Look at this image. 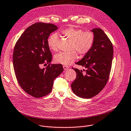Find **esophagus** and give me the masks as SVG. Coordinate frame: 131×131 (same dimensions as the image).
Masks as SVG:
<instances>
[{
	"mask_svg": "<svg viewBox=\"0 0 131 131\" xmlns=\"http://www.w3.org/2000/svg\"><path fill=\"white\" fill-rule=\"evenodd\" d=\"M63 68H64V69L65 70H66L69 68V67L67 66H66V65H63Z\"/></svg>",
	"mask_w": 131,
	"mask_h": 131,
	"instance_id": "34e87169",
	"label": "esophagus"
}]
</instances>
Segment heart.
Segmentation results:
<instances>
[{
	"label": "heart",
	"mask_w": 131,
	"mask_h": 131,
	"mask_svg": "<svg viewBox=\"0 0 131 131\" xmlns=\"http://www.w3.org/2000/svg\"><path fill=\"white\" fill-rule=\"evenodd\" d=\"M61 33L67 39L72 42L71 50H74L81 55L87 53L92 48L95 40L94 33L91 31H84L80 28L72 27L62 30ZM58 36L56 33L51 34L48 38L47 45L53 51L58 50ZM70 52H60L54 55V61L56 63L65 65L72 64L77 58L75 51Z\"/></svg>",
	"instance_id": "obj_1"
}]
</instances>
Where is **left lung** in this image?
Returning a JSON list of instances; mask_svg holds the SVG:
<instances>
[{
  "label": "left lung",
  "mask_w": 131,
  "mask_h": 131,
  "mask_svg": "<svg viewBox=\"0 0 131 131\" xmlns=\"http://www.w3.org/2000/svg\"><path fill=\"white\" fill-rule=\"evenodd\" d=\"M95 36L93 45L83 58L75 64L84 67V72L72 69L77 73L71 84L73 92L80 97L90 99L98 94L109 78L113 57V47L107 35L101 28L92 30Z\"/></svg>",
  "instance_id": "left-lung-1"
}]
</instances>
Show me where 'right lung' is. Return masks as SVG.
<instances>
[{"mask_svg": "<svg viewBox=\"0 0 131 131\" xmlns=\"http://www.w3.org/2000/svg\"><path fill=\"white\" fill-rule=\"evenodd\" d=\"M58 29L52 23L37 22L27 27L16 42L13 63L17 80L29 95L40 98L52 90L54 80L63 71L62 64H52L47 45L49 35ZM48 64L45 69L40 66Z\"/></svg>", "mask_w": 131, "mask_h": 131, "instance_id": "obj_1", "label": "right lung"}]
</instances>
